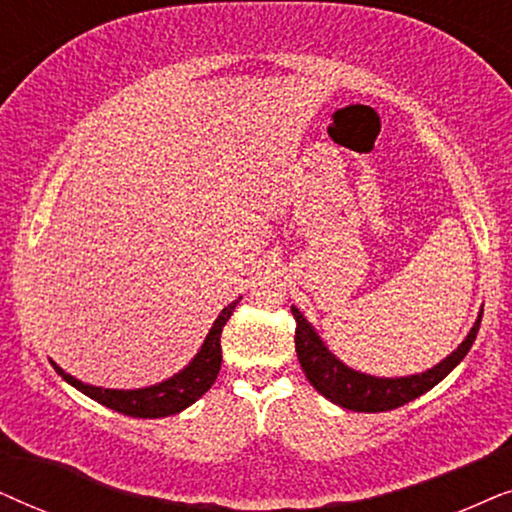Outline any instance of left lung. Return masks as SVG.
<instances>
[{
    "mask_svg": "<svg viewBox=\"0 0 512 512\" xmlns=\"http://www.w3.org/2000/svg\"><path fill=\"white\" fill-rule=\"evenodd\" d=\"M292 316L297 320L295 351L306 379L330 403L351 412H388L395 410V407H403L405 403H412L414 398L431 391L435 384H440L466 358L482 323L480 309L466 339L445 360L433 365L431 370L407 374V377H372V374L353 370V367L342 363L335 353L327 349L316 327L304 318V313L297 306H292Z\"/></svg>",
    "mask_w": 512,
    "mask_h": 512,
    "instance_id": "8db88e82",
    "label": "left lung"
}]
</instances>
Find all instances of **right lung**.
<instances>
[{"mask_svg": "<svg viewBox=\"0 0 512 512\" xmlns=\"http://www.w3.org/2000/svg\"><path fill=\"white\" fill-rule=\"evenodd\" d=\"M238 302H241V297L224 306L220 316L215 318L213 327L208 330L206 339H203L201 349L196 351V356L189 360L180 372L159 381V384L145 388H102L84 384L81 379L67 374L63 367H58L53 360L51 365L56 367L60 377H63L70 386L77 388V391L88 395L95 403L109 407V410L126 414V417L161 419L170 417V414H180L182 410H187L189 405H194L196 400L215 384L222 365V327L227 325V320L231 318V313H234Z\"/></svg>", "mask_w": 512, "mask_h": 512, "instance_id": "add662e5", "label": "right lung"}]
</instances>
